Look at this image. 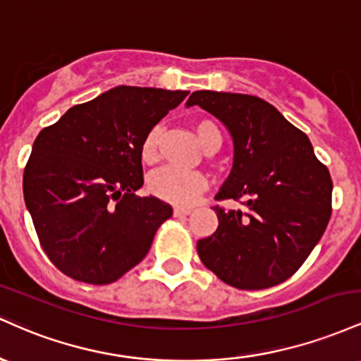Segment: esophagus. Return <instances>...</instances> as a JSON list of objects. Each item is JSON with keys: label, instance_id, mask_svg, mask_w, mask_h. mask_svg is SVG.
<instances>
[{"label": "esophagus", "instance_id": "obj_1", "mask_svg": "<svg viewBox=\"0 0 361 361\" xmlns=\"http://www.w3.org/2000/svg\"><path fill=\"white\" fill-rule=\"evenodd\" d=\"M190 214H192V209H186V207H176L175 209V217H186Z\"/></svg>", "mask_w": 361, "mask_h": 361}]
</instances>
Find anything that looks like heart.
<instances>
[{
    "mask_svg": "<svg viewBox=\"0 0 361 361\" xmlns=\"http://www.w3.org/2000/svg\"><path fill=\"white\" fill-rule=\"evenodd\" d=\"M193 128L198 137V142L202 144L204 149L212 147L214 144L221 146V130H219V127L215 126L212 120H197ZM159 127H152L146 134V137L142 140V146H140V156H142L144 163L152 164L157 161V156H159V152H157V149H159ZM147 185L151 193L156 195L161 200L175 205H192L207 188V178L200 171H181V169L175 168H161L149 176Z\"/></svg>",
    "mask_w": 361,
    "mask_h": 361,
    "instance_id": "b5f03b06",
    "label": "heart"
}]
</instances>
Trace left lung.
Here are the masks:
<instances>
[{"instance_id":"left-lung-1","label":"left lung","mask_w":361,"mask_h":361,"mask_svg":"<svg viewBox=\"0 0 361 361\" xmlns=\"http://www.w3.org/2000/svg\"><path fill=\"white\" fill-rule=\"evenodd\" d=\"M198 105L233 135L234 163L215 200H241L246 210L215 205L217 231L197 243L202 263L239 290L275 287L302 267L331 217L329 169L304 132L258 97L195 91Z\"/></svg>"}]
</instances>
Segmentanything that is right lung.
Segmentation results:
<instances>
[{
	"label": "right lung",
	"mask_w": 361,
	"mask_h": 361,
	"mask_svg": "<svg viewBox=\"0 0 361 361\" xmlns=\"http://www.w3.org/2000/svg\"><path fill=\"white\" fill-rule=\"evenodd\" d=\"M186 94L117 86L40 130L23 171V197L57 270L109 285L144 259L173 209L134 193L144 185L140 146Z\"/></svg>",
	"instance_id": "obj_1"
}]
</instances>
